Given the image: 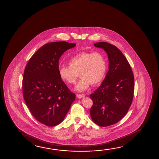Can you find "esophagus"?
<instances>
[{
  "label": "esophagus",
  "mask_w": 159,
  "mask_h": 159,
  "mask_svg": "<svg viewBox=\"0 0 159 159\" xmlns=\"http://www.w3.org/2000/svg\"><path fill=\"white\" fill-rule=\"evenodd\" d=\"M84 96H84V94H77V97L79 99L83 98V97H84Z\"/></svg>",
  "instance_id": "1"
}]
</instances>
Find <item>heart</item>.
I'll return each instance as SVG.
<instances>
[{"label":"heart","mask_w":159,"mask_h":159,"mask_svg":"<svg viewBox=\"0 0 159 159\" xmlns=\"http://www.w3.org/2000/svg\"><path fill=\"white\" fill-rule=\"evenodd\" d=\"M69 66H62L58 69L61 79L67 84L76 83L75 90L83 92L90 86L97 84L103 80L107 71V62L103 55L99 52H81L75 56L69 61Z\"/></svg>","instance_id":"heart-1"}]
</instances>
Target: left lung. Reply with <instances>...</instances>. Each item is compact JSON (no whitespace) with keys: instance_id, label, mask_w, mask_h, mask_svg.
<instances>
[{"instance_id":"left-lung-1","label":"left lung","mask_w":159,"mask_h":159,"mask_svg":"<svg viewBox=\"0 0 159 159\" xmlns=\"http://www.w3.org/2000/svg\"><path fill=\"white\" fill-rule=\"evenodd\" d=\"M106 51L109 71L98 89L91 94V119L101 126L116 123L126 115L133 99L134 77L131 67L121 51L106 42L94 43Z\"/></svg>"}]
</instances>
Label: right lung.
Instances as JSON below:
<instances>
[{"mask_svg":"<svg viewBox=\"0 0 159 159\" xmlns=\"http://www.w3.org/2000/svg\"><path fill=\"white\" fill-rule=\"evenodd\" d=\"M75 46L66 41L48 43L26 66L23 79L24 101L34 117L46 126H56L63 121L76 98L58 74L61 56Z\"/></svg>","mask_w":159,"mask_h":159,"instance_id":"right-lung-1","label":"right lung"}]
</instances>
